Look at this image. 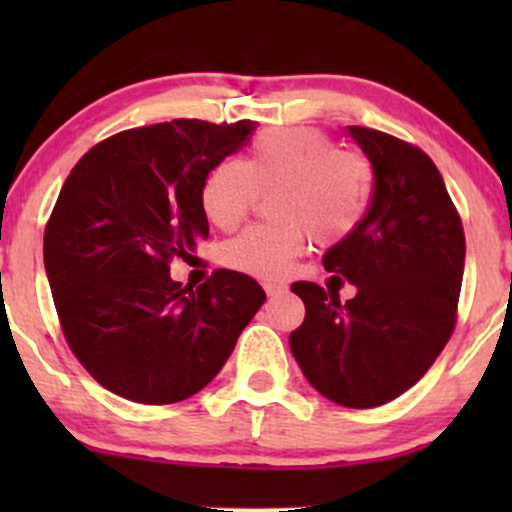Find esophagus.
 <instances>
[{
	"label": "esophagus",
	"instance_id": "1",
	"mask_svg": "<svg viewBox=\"0 0 512 512\" xmlns=\"http://www.w3.org/2000/svg\"><path fill=\"white\" fill-rule=\"evenodd\" d=\"M264 291H267V296H281V293H286V286L276 284V281H264Z\"/></svg>",
	"mask_w": 512,
	"mask_h": 512
}]
</instances>
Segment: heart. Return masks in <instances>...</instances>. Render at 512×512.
<instances>
[{"instance_id": "b5f03b06", "label": "heart", "mask_w": 512, "mask_h": 512, "mask_svg": "<svg viewBox=\"0 0 512 512\" xmlns=\"http://www.w3.org/2000/svg\"><path fill=\"white\" fill-rule=\"evenodd\" d=\"M373 187L366 156L337 149L320 129L291 127L262 132L243 163H216L202 182L199 202L216 228L233 231L248 219L257 197L274 192L269 214L276 221L223 243L221 262L257 279H279L305 250L308 236L317 245L354 236Z\"/></svg>"}]
</instances>
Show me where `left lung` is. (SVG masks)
<instances>
[{"label":"left lung","instance_id":"1","mask_svg":"<svg viewBox=\"0 0 512 512\" xmlns=\"http://www.w3.org/2000/svg\"><path fill=\"white\" fill-rule=\"evenodd\" d=\"M349 134L373 166V197L354 236L327 250L322 264L358 291L342 303L334 289L296 281L305 320L289 344L320 395L370 409L419 383L448 344L464 231L443 175L419 146L370 127L351 125Z\"/></svg>","mask_w":512,"mask_h":512}]
</instances>
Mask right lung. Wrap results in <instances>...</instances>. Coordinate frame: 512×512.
<instances>
[{"label": "right lung", "mask_w": 512, "mask_h": 512, "mask_svg": "<svg viewBox=\"0 0 512 512\" xmlns=\"http://www.w3.org/2000/svg\"><path fill=\"white\" fill-rule=\"evenodd\" d=\"M257 122L170 120L125 129L79 158L43 238L45 272L69 349L105 390L173 404L214 380L264 303L248 274L170 279L209 221L207 173L250 142Z\"/></svg>", "instance_id": "add662e5"}]
</instances>
